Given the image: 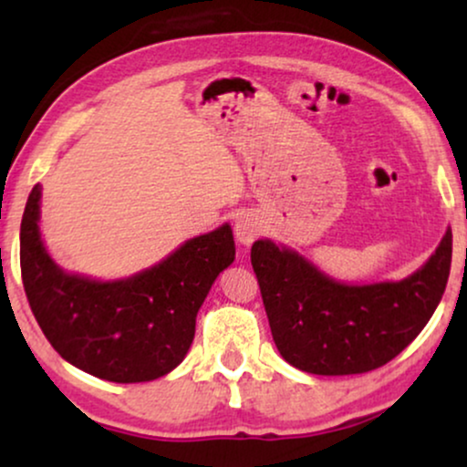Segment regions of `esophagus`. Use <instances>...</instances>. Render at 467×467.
Listing matches in <instances>:
<instances>
[{"label": "esophagus", "instance_id": "obj_1", "mask_svg": "<svg viewBox=\"0 0 467 467\" xmlns=\"http://www.w3.org/2000/svg\"><path fill=\"white\" fill-rule=\"evenodd\" d=\"M235 240L240 242L242 246H251L254 240L261 235V221L257 214L253 213H244L238 216V221H235Z\"/></svg>", "mask_w": 467, "mask_h": 467}]
</instances>
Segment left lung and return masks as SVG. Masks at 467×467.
Segmentation results:
<instances>
[{
    "mask_svg": "<svg viewBox=\"0 0 467 467\" xmlns=\"http://www.w3.org/2000/svg\"><path fill=\"white\" fill-rule=\"evenodd\" d=\"M452 234L398 283L344 285L272 240H257V274L272 337L285 361L308 374L347 376L385 366L420 334L444 296Z\"/></svg>",
    "mask_w": 467,
    "mask_h": 467,
    "instance_id": "obj_1",
    "label": "left lung"
}]
</instances>
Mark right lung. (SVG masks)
Returning <instances> with one entry per match:
<instances>
[{"mask_svg": "<svg viewBox=\"0 0 467 467\" xmlns=\"http://www.w3.org/2000/svg\"><path fill=\"white\" fill-rule=\"evenodd\" d=\"M42 189L21 221V276L37 325L63 359L110 382L171 372L195 336V317L216 276L234 264L232 227L197 235L136 276L101 283L63 272L40 238Z\"/></svg>", "mask_w": 467, "mask_h": 467, "instance_id": "add662e5", "label": "right lung"}]
</instances>
